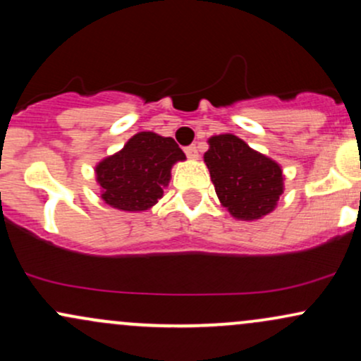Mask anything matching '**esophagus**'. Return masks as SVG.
<instances>
[{"mask_svg":"<svg viewBox=\"0 0 361 361\" xmlns=\"http://www.w3.org/2000/svg\"><path fill=\"white\" fill-rule=\"evenodd\" d=\"M185 152H186V156H188V159H198V149H197V146L185 147Z\"/></svg>","mask_w":361,"mask_h":361,"instance_id":"obj_1","label":"esophagus"}]
</instances>
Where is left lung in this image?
<instances>
[{
    "instance_id": "obj_1",
    "label": "left lung",
    "mask_w": 361,
    "mask_h": 361,
    "mask_svg": "<svg viewBox=\"0 0 361 361\" xmlns=\"http://www.w3.org/2000/svg\"><path fill=\"white\" fill-rule=\"evenodd\" d=\"M204 161L219 202L238 221H258L276 209L285 190L283 169L234 134L212 135Z\"/></svg>"
}]
</instances>
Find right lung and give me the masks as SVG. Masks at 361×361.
Masks as SVG:
<instances>
[{
	"label": "right lung",
	"instance_id": "add662e5",
	"mask_svg": "<svg viewBox=\"0 0 361 361\" xmlns=\"http://www.w3.org/2000/svg\"><path fill=\"white\" fill-rule=\"evenodd\" d=\"M185 159L173 137L137 132L120 151L94 166L102 200L122 212H146L163 197L171 168Z\"/></svg>",
	"mask_w": 361,
	"mask_h": 361
}]
</instances>
